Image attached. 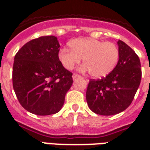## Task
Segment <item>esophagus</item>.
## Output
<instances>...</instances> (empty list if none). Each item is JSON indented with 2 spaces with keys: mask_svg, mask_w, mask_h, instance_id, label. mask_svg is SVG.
Listing matches in <instances>:
<instances>
[{
  "mask_svg": "<svg viewBox=\"0 0 150 150\" xmlns=\"http://www.w3.org/2000/svg\"><path fill=\"white\" fill-rule=\"evenodd\" d=\"M80 77V75H77V74H74V75H72V78H73V79L75 80V79H76L77 78H79Z\"/></svg>",
  "mask_w": 150,
  "mask_h": 150,
  "instance_id": "1",
  "label": "esophagus"
}]
</instances>
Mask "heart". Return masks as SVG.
<instances>
[{"label":"heart","instance_id":"heart-1","mask_svg":"<svg viewBox=\"0 0 150 150\" xmlns=\"http://www.w3.org/2000/svg\"><path fill=\"white\" fill-rule=\"evenodd\" d=\"M71 49L63 48L58 53L62 65L72 70L83 58L82 71H90L94 78L105 77L115 69L119 60V50L113 43L93 38H78L68 43Z\"/></svg>","mask_w":150,"mask_h":150}]
</instances>
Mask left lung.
I'll return each mask as SVG.
<instances>
[{
	"label": "left lung",
	"mask_w": 150,
	"mask_h": 150,
	"mask_svg": "<svg viewBox=\"0 0 150 150\" xmlns=\"http://www.w3.org/2000/svg\"><path fill=\"white\" fill-rule=\"evenodd\" d=\"M119 60L109 75L91 79L86 92L87 105L100 115L119 114L131 104L142 79L140 59L131 47L118 40Z\"/></svg>",
	"instance_id": "1"
}]
</instances>
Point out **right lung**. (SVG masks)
Segmentation results:
<instances>
[{"label":"right lung","instance_id":"obj_1","mask_svg":"<svg viewBox=\"0 0 150 150\" xmlns=\"http://www.w3.org/2000/svg\"><path fill=\"white\" fill-rule=\"evenodd\" d=\"M60 45L54 35L28 42L15 55L13 86L19 103L36 115L58 113L73 83L72 73L62 65Z\"/></svg>","mask_w":150,"mask_h":150}]
</instances>
